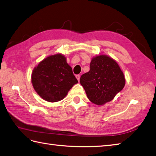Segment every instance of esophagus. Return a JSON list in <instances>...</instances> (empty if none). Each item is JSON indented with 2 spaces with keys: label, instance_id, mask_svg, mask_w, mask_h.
<instances>
[{
  "label": "esophagus",
  "instance_id": "obj_1",
  "mask_svg": "<svg viewBox=\"0 0 156 156\" xmlns=\"http://www.w3.org/2000/svg\"><path fill=\"white\" fill-rule=\"evenodd\" d=\"M76 78L77 79L78 81H79V79H80V75H76Z\"/></svg>",
  "mask_w": 156,
  "mask_h": 156
}]
</instances>
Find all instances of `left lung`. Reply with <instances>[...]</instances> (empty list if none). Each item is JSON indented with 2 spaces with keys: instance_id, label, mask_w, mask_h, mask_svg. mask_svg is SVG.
I'll list each match as a JSON object with an SVG mask.
<instances>
[{
  "instance_id": "obj_1",
  "label": "left lung",
  "mask_w": 156,
  "mask_h": 156,
  "mask_svg": "<svg viewBox=\"0 0 156 156\" xmlns=\"http://www.w3.org/2000/svg\"><path fill=\"white\" fill-rule=\"evenodd\" d=\"M80 83L92 103L103 105L112 100L122 90L125 79L115 60L100 55L92 58L90 70L81 76Z\"/></svg>"
}]
</instances>
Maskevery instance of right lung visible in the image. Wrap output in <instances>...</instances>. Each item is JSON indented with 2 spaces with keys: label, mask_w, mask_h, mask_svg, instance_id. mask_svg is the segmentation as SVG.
<instances>
[{
  "label": "right lung",
  "mask_w": 156,
  "mask_h": 156,
  "mask_svg": "<svg viewBox=\"0 0 156 156\" xmlns=\"http://www.w3.org/2000/svg\"><path fill=\"white\" fill-rule=\"evenodd\" d=\"M31 83L39 96L50 102L62 100L78 81L61 54L47 57L35 67Z\"/></svg>",
  "instance_id": "1"
}]
</instances>
